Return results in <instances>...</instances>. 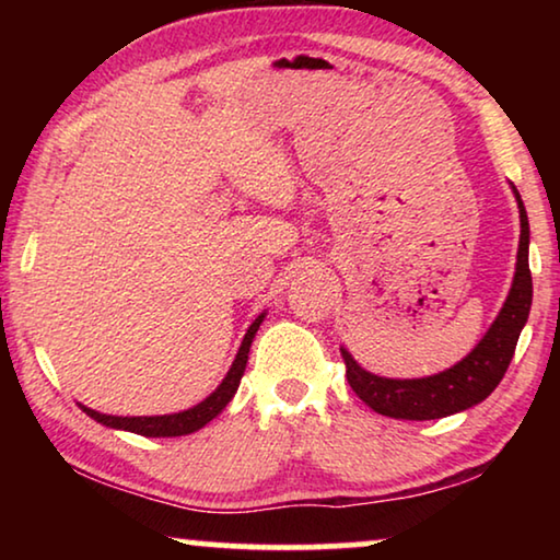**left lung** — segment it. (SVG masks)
<instances>
[{"label":"left lung","instance_id":"1","mask_svg":"<svg viewBox=\"0 0 560 560\" xmlns=\"http://www.w3.org/2000/svg\"><path fill=\"white\" fill-rule=\"evenodd\" d=\"M514 195L521 217L514 283H511L504 308L499 311L487 336L467 358L440 375L417 377V381H390V377H377L363 371L348 350L340 348L350 387L375 412L395 417V420H440V417L462 412L481 402L501 383L511 358H514L521 328L530 311V296H534L528 269V217L516 187Z\"/></svg>","mask_w":560,"mask_h":560}]
</instances>
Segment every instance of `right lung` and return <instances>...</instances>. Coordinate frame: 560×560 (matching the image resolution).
Wrapping results in <instances>:
<instances>
[{
	"label": "right lung",
	"mask_w": 560,
	"mask_h": 560,
	"mask_svg": "<svg viewBox=\"0 0 560 560\" xmlns=\"http://www.w3.org/2000/svg\"><path fill=\"white\" fill-rule=\"evenodd\" d=\"M264 320V314L254 320L246 330V336L242 340V348L240 353H236L234 363L230 368V373L222 381V385L217 387V390L202 400L200 405L189 407L185 412H175V415H160V417H116V415H103L91 410V407H83V412L93 420L106 424V428H116V430H128V432H136V434H143V438H183V434L189 432H197L200 428H205L207 422L214 420L217 415H220L226 402L232 400L236 387H240V381L244 375V368H246V360H249V346H252V338L254 334L259 330V324Z\"/></svg>",
	"instance_id": "right-lung-1"
}]
</instances>
